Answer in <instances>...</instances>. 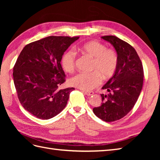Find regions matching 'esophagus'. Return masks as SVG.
<instances>
[{"instance_id": "34e87169", "label": "esophagus", "mask_w": 160, "mask_h": 160, "mask_svg": "<svg viewBox=\"0 0 160 160\" xmlns=\"http://www.w3.org/2000/svg\"><path fill=\"white\" fill-rule=\"evenodd\" d=\"M83 93H84L85 95H87V96H91V95L93 94V91H82Z\"/></svg>"}]
</instances>
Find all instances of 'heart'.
Wrapping results in <instances>:
<instances>
[{
  "label": "heart",
  "mask_w": 160,
  "mask_h": 160,
  "mask_svg": "<svg viewBox=\"0 0 160 160\" xmlns=\"http://www.w3.org/2000/svg\"><path fill=\"white\" fill-rule=\"evenodd\" d=\"M76 49L84 55L93 58L89 73H78L69 80L71 86L78 89L89 91L99 86L102 79L107 80L116 72L119 63L117 52L113 49L107 48L106 45L96 40H91L77 47ZM76 55L73 51L69 50L63 54L61 65L68 73L76 69Z\"/></svg>",
  "instance_id": "1"
}]
</instances>
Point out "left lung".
I'll return each mask as SVG.
<instances>
[{"label": "left lung", "instance_id": "obj_1", "mask_svg": "<svg viewBox=\"0 0 160 160\" xmlns=\"http://www.w3.org/2000/svg\"><path fill=\"white\" fill-rule=\"evenodd\" d=\"M118 53L119 63L116 72L102 89V102L93 108L94 114L105 122H114L127 115L136 103L142 89L144 69L140 57L131 45L116 36H104Z\"/></svg>", "mask_w": 160, "mask_h": 160}]
</instances>
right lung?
I'll return each mask as SVG.
<instances>
[{"instance_id":"add662e5","label":"right lung","mask_w":160,"mask_h":160,"mask_svg":"<svg viewBox=\"0 0 160 160\" xmlns=\"http://www.w3.org/2000/svg\"><path fill=\"white\" fill-rule=\"evenodd\" d=\"M79 37L48 36L27 45L13 67V82L20 104L36 118L48 120L66 107L73 87L65 82L61 66L64 52Z\"/></svg>"}]
</instances>
